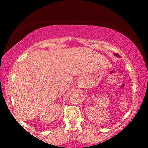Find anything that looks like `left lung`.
Returning a JSON list of instances; mask_svg holds the SVG:
<instances>
[{
  "instance_id": "8db88e82",
  "label": "left lung",
  "mask_w": 148,
  "mask_h": 148,
  "mask_svg": "<svg viewBox=\"0 0 148 148\" xmlns=\"http://www.w3.org/2000/svg\"><path fill=\"white\" fill-rule=\"evenodd\" d=\"M115 55H116V56H118V54H115Z\"/></svg>"
}]
</instances>
